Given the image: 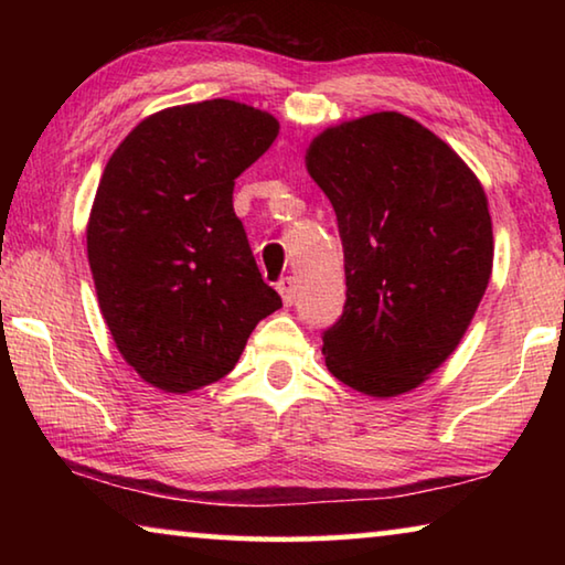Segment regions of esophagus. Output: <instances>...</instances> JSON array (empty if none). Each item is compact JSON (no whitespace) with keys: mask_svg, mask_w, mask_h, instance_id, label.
I'll return each mask as SVG.
<instances>
[{"mask_svg":"<svg viewBox=\"0 0 565 565\" xmlns=\"http://www.w3.org/2000/svg\"><path fill=\"white\" fill-rule=\"evenodd\" d=\"M276 289H279L286 306H291L296 301V281L291 279V276H286V279H281L279 284H276Z\"/></svg>","mask_w":565,"mask_h":565,"instance_id":"34e87169","label":"esophagus"}]
</instances>
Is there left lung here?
<instances>
[{
    "mask_svg": "<svg viewBox=\"0 0 565 565\" xmlns=\"http://www.w3.org/2000/svg\"><path fill=\"white\" fill-rule=\"evenodd\" d=\"M306 169L337 212L347 303L327 366L369 396L416 388L451 356L493 266L483 186L456 151L396 111L331 127Z\"/></svg>",
    "mask_w": 565,
    "mask_h": 565,
    "instance_id": "8db88e82",
    "label": "left lung"
}]
</instances>
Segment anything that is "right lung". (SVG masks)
Returning <instances> with one entry per match:
<instances>
[{"label":"right lung","mask_w":565,"mask_h":565,"mask_svg":"<svg viewBox=\"0 0 565 565\" xmlns=\"http://www.w3.org/2000/svg\"><path fill=\"white\" fill-rule=\"evenodd\" d=\"M271 114L228 99L151 114L94 196L87 252L114 343L151 386L202 388L281 309L234 212L236 177L274 145Z\"/></svg>","instance_id":"1"}]
</instances>
